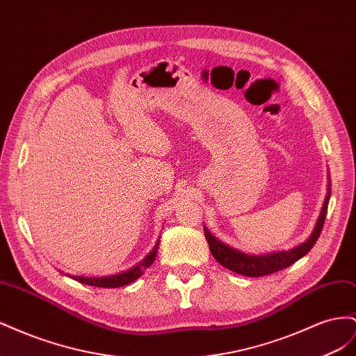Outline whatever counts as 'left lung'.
Wrapping results in <instances>:
<instances>
[{
	"mask_svg": "<svg viewBox=\"0 0 356 356\" xmlns=\"http://www.w3.org/2000/svg\"><path fill=\"white\" fill-rule=\"evenodd\" d=\"M328 200H330V190H328V196L324 202V207H322V212L319 215V220L316 222L314 233L310 234V238L306 242L293 248V250L277 251L267 255H246L243 252L233 250V248L227 245L221 243L220 241L215 239L207 229H204V238L208 241L211 254L213 255L215 260H217L221 266L227 267L229 270L243 276H251V277L272 275L279 270H284V268L289 267L291 264H294L297 260H300L301 257H305L312 248H314V245L319 239L322 227H324Z\"/></svg>",
	"mask_w": 356,
	"mask_h": 356,
	"instance_id": "left-lung-1",
	"label": "left lung"
}]
</instances>
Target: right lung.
Wrapping results in <instances>:
<instances>
[{"label":"right lung","mask_w":356,"mask_h":356,"mask_svg":"<svg viewBox=\"0 0 356 356\" xmlns=\"http://www.w3.org/2000/svg\"><path fill=\"white\" fill-rule=\"evenodd\" d=\"M159 250V242L154 245L153 251L149 252L141 263H138L135 267L129 268V270L123 272V273H118L114 276H105V277H84V276H72V279L75 281H79L80 284H86V285H90V286H101V288H118V286H123L131 284L136 279L141 276L145 268H148L149 266L153 264L156 254Z\"/></svg>","instance_id":"add662e5"}]
</instances>
